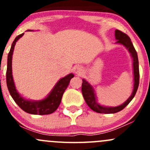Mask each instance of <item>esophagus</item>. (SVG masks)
<instances>
[{"label":"esophagus","instance_id":"34e87169","mask_svg":"<svg viewBox=\"0 0 150 150\" xmlns=\"http://www.w3.org/2000/svg\"><path fill=\"white\" fill-rule=\"evenodd\" d=\"M74 72H75V74L80 75L83 72V67L81 66H76L74 68Z\"/></svg>","mask_w":150,"mask_h":150}]
</instances>
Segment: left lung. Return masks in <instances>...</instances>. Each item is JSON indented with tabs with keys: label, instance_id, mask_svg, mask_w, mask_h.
Returning <instances> with one entry per match:
<instances>
[{
	"label": "left lung",
	"instance_id": "8db88e82",
	"mask_svg": "<svg viewBox=\"0 0 150 150\" xmlns=\"http://www.w3.org/2000/svg\"><path fill=\"white\" fill-rule=\"evenodd\" d=\"M115 38L117 39V43L122 44L125 46L128 49L129 52L131 53V56L133 57V66H134V91L130 96L128 99V100L123 103L121 105L115 107H103V106L99 105L96 102V98H95L94 92L92 86H91L86 80L83 79L82 83V93L83 98L86 101V104H88L89 107L93 111L96 112L98 113H103V114H110V113H116L117 112L121 111L123 110L128 104L130 103L134 96L136 95V93L138 89L139 84V60L138 56H137V51L134 48V45L131 42V38L128 37V35L125 33H122V31L118 30H115Z\"/></svg>",
	"mask_w": 150,
	"mask_h": 150
}]
</instances>
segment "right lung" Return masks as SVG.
<instances>
[{"instance_id": "1", "label": "right lung", "mask_w": 150, "mask_h": 150, "mask_svg": "<svg viewBox=\"0 0 150 150\" xmlns=\"http://www.w3.org/2000/svg\"><path fill=\"white\" fill-rule=\"evenodd\" d=\"M24 35H19L12 43L11 47L9 53L8 55V62H7V69H6V83L9 93L14 100V102L17 104V105L20 107L22 110L26 112L33 115H48L51 114L57 110L58 107L61 103L63 93L65 91L66 88H67L69 81L74 77L73 74H69L67 75L64 78H62L58 81L51 93L48 96L43 100L38 101H28L24 99L16 91L15 88L14 83L13 81L12 77V70H11V62H12V54H13V48L16 44V42Z\"/></svg>"}]
</instances>
